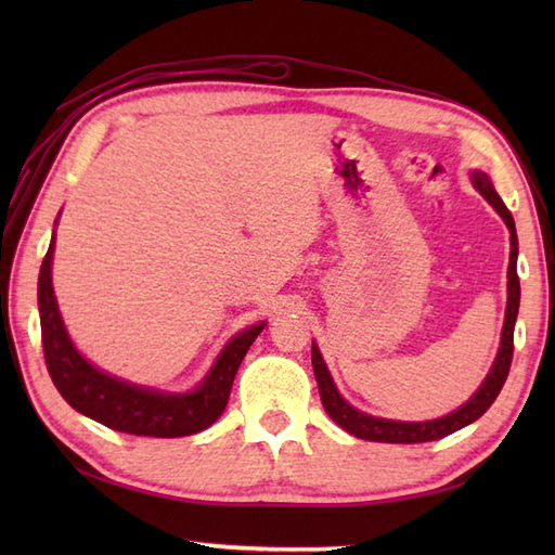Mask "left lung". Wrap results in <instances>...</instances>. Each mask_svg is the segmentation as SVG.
Wrapping results in <instances>:
<instances>
[{
  "mask_svg": "<svg viewBox=\"0 0 555 555\" xmlns=\"http://www.w3.org/2000/svg\"><path fill=\"white\" fill-rule=\"evenodd\" d=\"M473 183L477 191L485 195L487 203L499 211L505 227L511 231V264H508V308H505V322H503V334H501V348L499 356L493 360V367L487 374L485 384L479 386V391L467 400L465 405H460L455 412L439 420L429 422H396V420H384V417H372L367 412H360L346 403L340 393L336 391V384L328 374L324 358L320 348L312 344V370L317 376V386H320L322 405L326 415L332 417L340 429L348 434L358 436L364 441H379V443H424V441H436L443 439V436L453 434L457 429L467 427L475 420H479L485 412L491 408L493 400L501 393V388L508 379L511 362H513V334H515V320L517 310H520V279H517V233H515V221L508 207L503 205L499 193L493 191L487 173L475 171Z\"/></svg>",
  "mask_w": 555,
  "mask_h": 555,
  "instance_id": "8db88e82",
  "label": "left lung"
}]
</instances>
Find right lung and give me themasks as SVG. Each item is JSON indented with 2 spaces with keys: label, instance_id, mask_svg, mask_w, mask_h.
Returning <instances> with one entry per match:
<instances>
[{
  "label": "right lung",
  "instance_id": "1",
  "mask_svg": "<svg viewBox=\"0 0 555 555\" xmlns=\"http://www.w3.org/2000/svg\"><path fill=\"white\" fill-rule=\"evenodd\" d=\"M52 255L54 238L40 267L38 308L47 372L66 403L80 415L109 429L135 436H157V439L191 436L215 424L229 403L235 372H238L247 348L264 328V322L233 336L195 391H152V388L128 384L92 367L70 344L52 288Z\"/></svg>",
  "mask_w": 555,
  "mask_h": 555
}]
</instances>
